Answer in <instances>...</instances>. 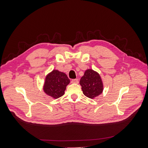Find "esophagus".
<instances>
[{
	"instance_id": "1",
	"label": "esophagus",
	"mask_w": 148,
	"mask_h": 148,
	"mask_svg": "<svg viewBox=\"0 0 148 148\" xmlns=\"http://www.w3.org/2000/svg\"><path fill=\"white\" fill-rule=\"evenodd\" d=\"M71 83L77 84V83H79V80H78V79H73L71 80Z\"/></svg>"
}]
</instances>
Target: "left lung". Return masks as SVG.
I'll return each instance as SVG.
<instances>
[{
  "label": "left lung",
  "mask_w": 148,
  "mask_h": 148,
  "mask_svg": "<svg viewBox=\"0 0 148 148\" xmlns=\"http://www.w3.org/2000/svg\"><path fill=\"white\" fill-rule=\"evenodd\" d=\"M83 94L91 99L99 96L103 91V83L99 74L93 69L86 70L80 80Z\"/></svg>",
  "instance_id": "8db88e82"
}]
</instances>
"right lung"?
Masks as SVG:
<instances>
[{"mask_svg": "<svg viewBox=\"0 0 148 148\" xmlns=\"http://www.w3.org/2000/svg\"><path fill=\"white\" fill-rule=\"evenodd\" d=\"M69 82V79L64 73L54 69L45 77L43 90L47 95L57 99L64 95Z\"/></svg>", "mask_w": 148, "mask_h": 148, "instance_id": "1", "label": "right lung"}]
</instances>
